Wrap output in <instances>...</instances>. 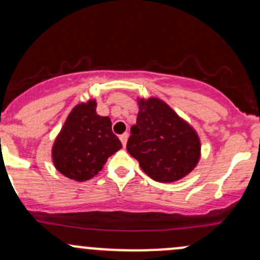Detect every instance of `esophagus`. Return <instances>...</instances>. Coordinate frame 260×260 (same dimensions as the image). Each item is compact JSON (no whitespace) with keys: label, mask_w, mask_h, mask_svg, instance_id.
<instances>
[{"label":"esophagus","mask_w":260,"mask_h":260,"mask_svg":"<svg viewBox=\"0 0 260 260\" xmlns=\"http://www.w3.org/2000/svg\"><path fill=\"white\" fill-rule=\"evenodd\" d=\"M128 133H123L121 137H119V139H121L122 144H123V147H125V144H127V139H128Z\"/></svg>","instance_id":"obj_1"}]
</instances>
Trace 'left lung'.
<instances>
[{
  "mask_svg": "<svg viewBox=\"0 0 260 260\" xmlns=\"http://www.w3.org/2000/svg\"><path fill=\"white\" fill-rule=\"evenodd\" d=\"M139 112L127 150L153 180L174 182L195 169L201 142L192 125L160 99H138Z\"/></svg>",
  "mask_w": 260,
  "mask_h": 260,
  "instance_id": "left-lung-1",
  "label": "left lung"
}]
</instances>
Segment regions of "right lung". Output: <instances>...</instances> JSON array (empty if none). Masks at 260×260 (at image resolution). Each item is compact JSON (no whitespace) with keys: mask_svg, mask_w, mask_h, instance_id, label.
<instances>
[{"mask_svg":"<svg viewBox=\"0 0 260 260\" xmlns=\"http://www.w3.org/2000/svg\"><path fill=\"white\" fill-rule=\"evenodd\" d=\"M96 100L81 102L71 110L51 148L54 167L75 181L98 175L122 143L112 132L110 117L96 112Z\"/></svg>","mask_w":260,"mask_h":260,"instance_id":"add662e5","label":"right lung"}]
</instances>
